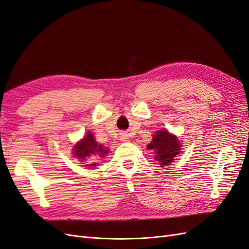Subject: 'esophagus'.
Masks as SVG:
<instances>
[{"mask_svg":"<svg viewBox=\"0 0 249 249\" xmlns=\"http://www.w3.org/2000/svg\"><path fill=\"white\" fill-rule=\"evenodd\" d=\"M120 140H121L122 142H126V141L128 140V135H127V133H125V132L120 133Z\"/></svg>","mask_w":249,"mask_h":249,"instance_id":"1","label":"esophagus"}]
</instances>
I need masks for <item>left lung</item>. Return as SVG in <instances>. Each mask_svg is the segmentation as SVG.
I'll return each mask as SVG.
<instances>
[{
  "label": "left lung",
  "mask_w": 249,
  "mask_h": 249,
  "mask_svg": "<svg viewBox=\"0 0 249 249\" xmlns=\"http://www.w3.org/2000/svg\"><path fill=\"white\" fill-rule=\"evenodd\" d=\"M181 147L182 145L177 136L170 133L166 129H161L154 133L147 149L154 152V158L160 165L167 166L174 161L176 156L180 154Z\"/></svg>",
  "instance_id": "left-lung-1"
}]
</instances>
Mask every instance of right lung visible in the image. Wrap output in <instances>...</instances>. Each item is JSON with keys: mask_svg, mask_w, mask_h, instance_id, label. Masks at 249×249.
<instances>
[{"mask_svg": "<svg viewBox=\"0 0 249 249\" xmlns=\"http://www.w3.org/2000/svg\"><path fill=\"white\" fill-rule=\"evenodd\" d=\"M108 149H106V147H103L102 145H99V143L95 141L94 135L92 132H88L84 139L79 141L76 145L73 147V153L74 157L78 159L79 162H85V166L88 167H94L96 165H98V163H96V160H97L98 157L103 158V156H106L107 154ZM90 158V162H87L86 160ZM94 159L93 160L92 158Z\"/></svg>", "mask_w": 249, "mask_h": 249, "instance_id": "obj_1", "label": "right lung"}]
</instances>
